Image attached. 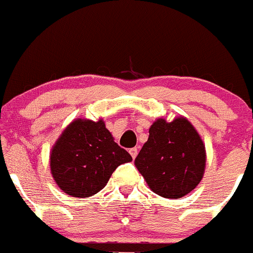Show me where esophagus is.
<instances>
[{"label": "esophagus", "mask_w": 253, "mask_h": 253, "mask_svg": "<svg viewBox=\"0 0 253 253\" xmlns=\"http://www.w3.org/2000/svg\"><path fill=\"white\" fill-rule=\"evenodd\" d=\"M129 153H130L131 158L135 159V158H136V155H138V149H136V148H131L130 150H129Z\"/></svg>", "instance_id": "34e87169"}]
</instances>
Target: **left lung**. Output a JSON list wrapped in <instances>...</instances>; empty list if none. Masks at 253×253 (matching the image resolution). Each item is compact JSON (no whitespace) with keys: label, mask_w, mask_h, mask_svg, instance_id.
<instances>
[{"label":"left lung","mask_w":253,"mask_h":253,"mask_svg":"<svg viewBox=\"0 0 253 253\" xmlns=\"http://www.w3.org/2000/svg\"><path fill=\"white\" fill-rule=\"evenodd\" d=\"M134 164L155 194L165 199H180L204 177L205 144L185 117L171 122L159 118L149 129L148 141Z\"/></svg>","instance_id":"left-lung-1"}]
</instances>
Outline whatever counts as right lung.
<instances>
[{"mask_svg":"<svg viewBox=\"0 0 253 253\" xmlns=\"http://www.w3.org/2000/svg\"><path fill=\"white\" fill-rule=\"evenodd\" d=\"M131 161L114 141L103 119H74L62 131L49 155L50 174L59 189L73 197H88L107 185L120 164Z\"/></svg>","mask_w":253,"mask_h":253,"instance_id":"1","label":"right lung"}]
</instances>
